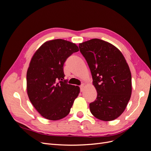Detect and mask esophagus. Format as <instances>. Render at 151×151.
Instances as JSON below:
<instances>
[{"instance_id": "esophagus-1", "label": "esophagus", "mask_w": 151, "mask_h": 151, "mask_svg": "<svg viewBox=\"0 0 151 151\" xmlns=\"http://www.w3.org/2000/svg\"><path fill=\"white\" fill-rule=\"evenodd\" d=\"M84 84H82L80 86V89H81V91H83V89H84Z\"/></svg>"}]
</instances>
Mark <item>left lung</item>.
<instances>
[{
	"instance_id": "8db88e82",
	"label": "left lung",
	"mask_w": 151,
	"mask_h": 151,
	"mask_svg": "<svg viewBox=\"0 0 151 151\" xmlns=\"http://www.w3.org/2000/svg\"><path fill=\"white\" fill-rule=\"evenodd\" d=\"M80 52L89 65L97 98L89 104L93 115L111 121L124 111L132 94L129 65L116 47L94 38L79 43Z\"/></svg>"
}]
</instances>
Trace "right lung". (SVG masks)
Returning a JSON list of instances; mask_svg holds the SVG:
<instances>
[{"instance_id":"right-lung-1","label":"right lung","mask_w":151,"mask_h":151,"mask_svg":"<svg viewBox=\"0 0 151 151\" xmlns=\"http://www.w3.org/2000/svg\"><path fill=\"white\" fill-rule=\"evenodd\" d=\"M78 51L75 43L53 40L44 43L31 58L26 74L27 93L33 106L46 119L65 117L78 96L79 87L63 80V67L67 58Z\"/></svg>"}]
</instances>
